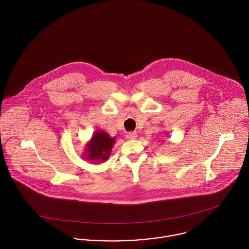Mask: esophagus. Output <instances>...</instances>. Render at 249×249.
<instances>
[{
  "label": "esophagus",
  "mask_w": 249,
  "mask_h": 249,
  "mask_svg": "<svg viewBox=\"0 0 249 249\" xmlns=\"http://www.w3.org/2000/svg\"><path fill=\"white\" fill-rule=\"evenodd\" d=\"M125 138L127 140H134L137 138V133L136 132H128L126 135H125Z\"/></svg>",
  "instance_id": "obj_1"
}]
</instances>
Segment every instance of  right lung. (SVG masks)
I'll return each mask as SVG.
<instances>
[{
	"label": "right lung",
	"instance_id": "1",
	"mask_svg": "<svg viewBox=\"0 0 249 249\" xmlns=\"http://www.w3.org/2000/svg\"><path fill=\"white\" fill-rule=\"evenodd\" d=\"M116 137H111L104 130H96L91 139L86 142L82 157L93 164H101L108 160Z\"/></svg>",
	"mask_w": 249,
	"mask_h": 249
}]
</instances>
